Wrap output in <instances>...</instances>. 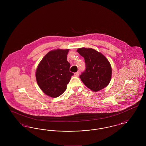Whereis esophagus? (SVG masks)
<instances>
[{
    "label": "esophagus",
    "mask_w": 146,
    "mask_h": 146,
    "mask_svg": "<svg viewBox=\"0 0 146 146\" xmlns=\"http://www.w3.org/2000/svg\"><path fill=\"white\" fill-rule=\"evenodd\" d=\"M74 76H79V72H77L74 74Z\"/></svg>",
    "instance_id": "obj_1"
}]
</instances>
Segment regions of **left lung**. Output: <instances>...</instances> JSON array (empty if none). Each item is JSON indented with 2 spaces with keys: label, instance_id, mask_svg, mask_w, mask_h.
Masks as SVG:
<instances>
[{
  "label": "left lung",
  "instance_id": "obj_1",
  "mask_svg": "<svg viewBox=\"0 0 146 146\" xmlns=\"http://www.w3.org/2000/svg\"><path fill=\"white\" fill-rule=\"evenodd\" d=\"M77 52L84 58L86 70L80 78L91 90L97 92L106 88L111 81V67L102 53L92 48H81Z\"/></svg>",
  "mask_w": 146,
  "mask_h": 146
}]
</instances>
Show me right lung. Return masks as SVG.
<instances>
[{
	"instance_id": "obj_1",
	"label": "right lung",
	"mask_w": 146,
	"mask_h": 146,
	"mask_svg": "<svg viewBox=\"0 0 146 146\" xmlns=\"http://www.w3.org/2000/svg\"><path fill=\"white\" fill-rule=\"evenodd\" d=\"M69 49H57L47 53L39 63L35 73L36 82L50 97H58L65 91L73 73L67 61Z\"/></svg>"
}]
</instances>
